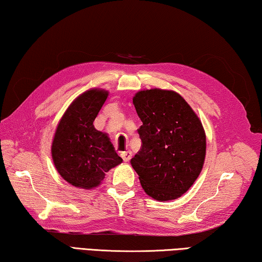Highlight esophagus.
Masks as SVG:
<instances>
[{
  "instance_id": "obj_1",
  "label": "esophagus",
  "mask_w": 262,
  "mask_h": 262,
  "mask_svg": "<svg viewBox=\"0 0 262 262\" xmlns=\"http://www.w3.org/2000/svg\"><path fill=\"white\" fill-rule=\"evenodd\" d=\"M121 157H122L124 161L127 162V161H130V159L132 158V153L130 152V150H126V152H122Z\"/></svg>"
}]
</instances>
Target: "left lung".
Listing matches in <instances>:
<instances>
[{
	"label": "left lung",
	"mask_w": 262,
	"mask_h": 262,
	"mask_svg": "<svg viewBox=\"0 0 262 262\" xmlns=\"http://www.w3.org/2000/svg\"><path fill=\"white\" fill-rule=\"evenodd\" d=\"M134 104L143 125L141 147L131 159L144 191L153 199L180 198L200 175L206 135L189 103L173 91H140Z\"/></svg>",
	"instance_id": "obj_1"
}]
</instances>
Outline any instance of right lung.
<instances>
[{"label":"right lung","instance_id":"1","mask_svg":"<svg viewBox=\"0 0 262 262\" xmlns=\"http://www.w3.org/2000/svg\"><path fill=\"white\" fill-rule=\"evenodd\" d=\"M108 92L93 89L80 94L59 121L52 144V157L59 175L81 189H93L105 172L122 163L108 136L93 125Z\"/></svg>","mask_w":262,"mask_h":262}]
</instances>
